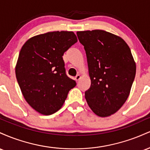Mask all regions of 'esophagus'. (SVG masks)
<instances>
[{
  "mask_svg": "<svg viewBox=\"0 0 150 150\" xmlns=\"http://www.w3.org/2000/svg\"><path fill=\"white\" fill-rule=\"evenodd\" d=\"M80 78H81L80 75H79V74H78V75H77L76 76H75V81H77H77L80 80Z\"/></svg>",
  "mask_w": 150,
  "mask_h": 150,
  "instance_id": "1",
  "label": "esophagus"
}]
</instances>
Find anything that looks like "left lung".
Listing matches in <instances>:
<instances>
[{
  "label": "left lung",
  "mask_w": 150,
  "mask_h": 150,
  "mask_svg": "<svg viewBox=\"0 0 150 150\" xmlns=\"http://www.w3.org/2000/svg\"><path fill=\"white\" fill-rule=\"evenodd\" d=\"M77 35L85 48L91 80L86 101L98 116H111L126 101L135 77L130 48L119 36L104 30L80 31Z\"/></svg>",
  "instance_id": "left-lung-1"
}]
</instances>
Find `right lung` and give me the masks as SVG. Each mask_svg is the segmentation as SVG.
Returning <instances> with one entry per match:
<instances>
[{
	"label": "right lung",
	"mask_w": 150,
	"mask_h": 150,
	"mask_svg": "<svg viewBox=\"0 0 150 150\" xmlns=\"http://www.w3.org/2000/svg\"><path fill=\"white\" fill-rule=\"evenodd\" d=\"M77 42L73 32H50L31 37L20 50L17 80L26 101L41 114L58 111L76 85L65 74L62 56Z\"/></svg>",
	"instance_id": "1"
}]
</instances>
